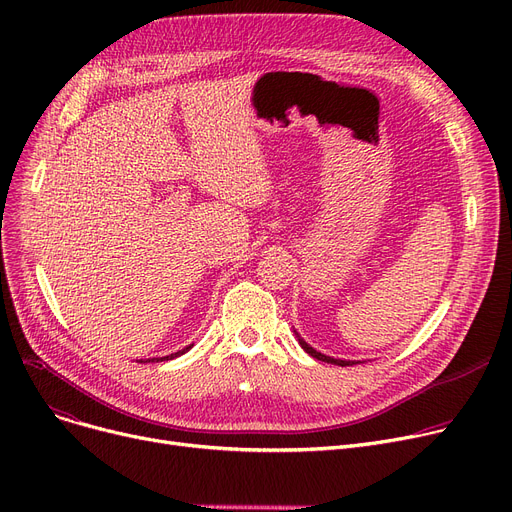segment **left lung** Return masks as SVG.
Masks as SVG:
<instances>
[{"label": "left lung", "instance_id": "8db88e82", "mask_svg": "<svg viewBox=\"0 0 512 512\" xmlns=\"http://www.w3.org/2000/svg\"><path fill=\"white\" fill-rule=\"evenodd\" d=\"M299 342H301V346L305 348V353H309L313 359H317V361H326V363H334V365H342V367H346V365H355V361H340V359H332V357H326V355H321V353H317L315 348H311L305 340H301L299 338Z\"/></svg>", "mask_w": 512, "mask_h": 512}]
</instances>
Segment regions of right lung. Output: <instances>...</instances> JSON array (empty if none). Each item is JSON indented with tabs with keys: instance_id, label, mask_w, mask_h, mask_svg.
Wrapping results in <instances>:
<instances>
[{
	"instance_id": "obj_1",
	"label": "right lung",
	"mask_w": 512,
	"mask_h": 512,
	"mask_svg": "<svg viewBox=\"0 0 512 512\" xmlns=\"http://www.w3.org/2000/svg\"><path fill=\"white\" fill-rule=\"evenodd\" d=\"M188 348H191V346H186V348H182V351H178V353H174V355H170V357H164V359H174V357H180L182 353H186V351H188ZM164 359H157V361H164ZM151 361H155V359H151Z\"/></svg>"
}]
</instances>
